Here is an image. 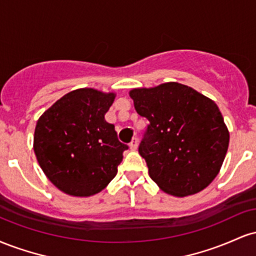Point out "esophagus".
<instances>
[{"label": "esophagus", "mask_w": 256, "mask_h": 256, "mask_svg": "<svg viewBox=\"0 0 256 256\" xmlns=\"http://www.w3.org/2000/svg\"><path fill=\"white\" fill-rule=\"evenodd\" d=\"M130 148L132 149V150H137V148H138V140H137L136 137L132 138V140H131V143H130Z\"/></svg>", "instance_id": "1"}]
</instances>
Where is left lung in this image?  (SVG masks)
Wrapping results in <instances>:
<instances>
[{"label":"left lung","mask_w":256,"mask_h":256,"mask_svg":"<svg viewBox=\"0 0 256 256\" xmlns=\"http://www.w3.org/2000/svg\"><path fill=\"white\" fill-rule=\"evenodd\" d=\"M134 110L149 120L140 155L162 192L194 195L218 176L228 148V126L213 100L170 82L128 92Z\"/></svg>","instance_id":"8db88e82"}]
</instances>
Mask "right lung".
I'll list each match as a JSON object with an SVG mask.
<instances>
[{
	"label": "right lung",
	"instance_id": "add662e5",
	"mask_svg": "<svg viewBox=\"0 0 256 256\" xmlns=\"http://www.w3.org/2000/svg\"><path fill=\"white\" fill-rule=\"evenodd\" d=\"M114 92L92 88L73 90L58 100L38 119L34 150L40 168L58 190L89 198L116 177L122 152L114 125L104 116Z\"/></svg>",
	"mask_w": 256,
	"mask_h": 256
}]
</instances>
